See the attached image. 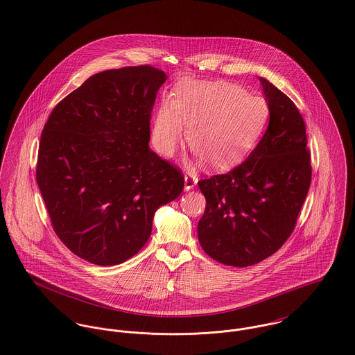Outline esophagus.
<instances>
[{
	"instance_id": "esophagus-1",
	"label": "esophagus",
	"mask_w": 355,
	"mask_h": 355,
	"mask_svg": "<svg viewBox=\"0 0 355 355\" xmlns=\"http://www.w3.org/2000/svg\"><path fill=\"white\" fill-rule=\"evenodd\" d=\"M197 177L193 174H185V191H191L196 187Z\"/></svg>"
}]
</instances>
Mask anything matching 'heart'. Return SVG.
Listing matches in <instances>:
<instances>
[{
    "instance_id": "obj_1",
    "label": "heart",
    "mask_w": 355,
    "mask_h": 355,
    "mask_svg": "<svg viewBox=\"0 0 355 355\" xmlns=\"http://www.w3.org/2000/svg\"><path fill=\"white\" fill-rule=\"evenodd\" d=\"M270 119L266 99L232 83L181 81L159 107L153 143L171 157L185 137L188 146L212 168H226L243 158L263 135Z\"/></svg>"
}]
</instances>
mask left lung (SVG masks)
Returning <instances> with one entry per match:
<instances>
[{"instance_id":"left-lung-1","label":"left lung","mask_w":355,"mask_h":355,"mask_svg":"<svg viewBox=\"0 0 355 355\" xmlns=\"http://www.w3.org/2000/svg\"><path fill=\"white\" fill-rule=\"evenodd\" d=\"M259 80L270 107L264 136L233 170L198 181L207 201L197 225L198 242L209 257L233 267L257 264L282 248L312 178L302 116L272 83Z\"/></svg>"}]
</instances>
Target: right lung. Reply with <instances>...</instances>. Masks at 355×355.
I'll list each match as a JSON object with an SVG mask.
<instances>
[{"label": "right lung", "instance_id": "add662e5", "mask_svg": "<svg viewBox=\"0 0 355 355\" xmlns=\"http://www.w3.org/2000/svg\"><path fill=\"white\" fill-rule=\"evenodd\" d=\"M167 76L150 65L96 73L51 112L37 182L53 229L76 256L117 266L148 241L159 207L184 189L180 168L151 151L150 119Z\"/></svg>", "mask_w": 355, "mask_h": 355}]
</instances>
